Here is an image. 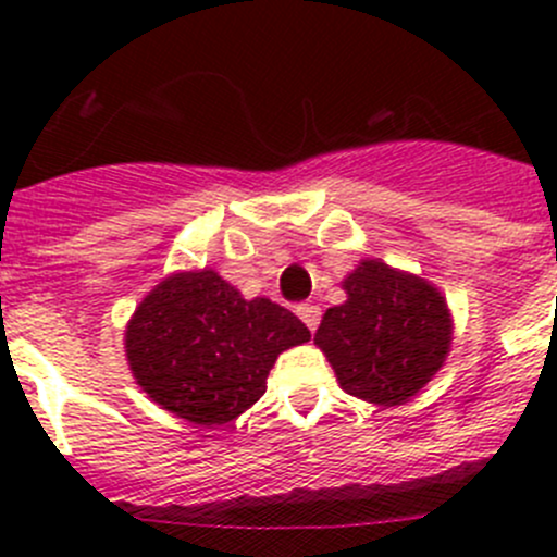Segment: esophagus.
I'll list each match as a JSON object with an SVG mask.
<instances>
[{
	"label": "esophagus",
	"instance_id": "34e87169",
	"mask_svg": "<svg viewBox=\"0 0 557 557\" xmlns=\"http://www.w3.org/2000/svg\"><path fill=\"white\" fill-rule=\"evenodd\" d=\"M296 314H299V318L305 320V325L310 331L318 329V323H320V307L318 305H310V301H305V305L296 307Z\"/></svg>",
	"mask_w": 557,
	"mask_h": 557
}]
</instances>
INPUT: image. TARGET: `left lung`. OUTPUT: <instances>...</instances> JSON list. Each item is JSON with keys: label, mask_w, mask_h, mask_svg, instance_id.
Returning a JSON list of instances; mask_svg holds the SVG:
<instances>
[{"label": "left lung", "mask_w": 557, "mask_h": 557, "mask_svg": "<svg viewBox=\"0 0 557 557\" xmlns=\"http://www.w3.org/2000/svg\"><path fill=\"white\" fill-rule=\"evenodd\" d=\"M347 301L329 307L314 331L342 391L396 407L445 367L453 312L434 283L363 258L345 280Z\"/></svg>", "instance_id": "8db88e82"}]
</instances>
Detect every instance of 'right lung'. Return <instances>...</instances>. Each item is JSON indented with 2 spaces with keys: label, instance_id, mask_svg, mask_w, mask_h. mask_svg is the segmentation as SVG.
<instances>
[{
  "label": "right lung",
  "instance_id": "1",
  "mask_svg": "<svg viewBox=\"0 0 557 557\" xmlns=\"http://www.w3.org/2000/svg\"><path fill=\"white\" fill-rule=\"evenodd\" d=\"M310 331L274 301L245 299L215 269L174 272L126 323V361L150 401L194 425L237 420L267 393L280 352Z\"/></svg>",
  "mask_w": 557,
  "mask_h": 557
}]
</instances>
